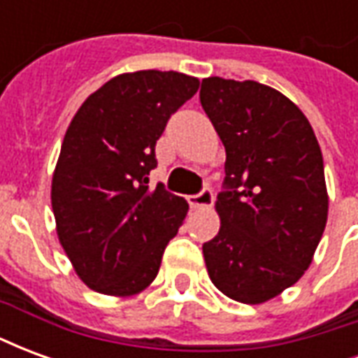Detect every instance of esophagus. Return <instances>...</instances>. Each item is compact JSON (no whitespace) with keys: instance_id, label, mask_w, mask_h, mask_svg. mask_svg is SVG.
I'll use <instances>...</instances> for the list:
<instances>
[{"instance_id":"1","label":"esophagus","mask_w":358,"mask_h":358,"mask_svg":"<svg viewBox=\"0 0 358 358\" xmlns=\"http://www.w3.org/2000/svg\"><path fill=\"white\" fill-rule=\"evenodd\" d=\"M213 192H210L209 187H205L203 192H199L197 195H189L187 197V203H189V207L192 209H207L213 205Z\"/></svg>"}]
</instances>
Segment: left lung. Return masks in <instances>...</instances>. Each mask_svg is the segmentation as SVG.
Segmentation results:
<instances>
[{
  "mask_svg": "<svg viewBox=\"0 0 358 358\" xmlns=\"http://www.w3.org/2000/svg\"><path fill=\"white\" fill-rule=\"evenodd\" d=\"M199 99L226 149L207 272L226 297L261 305L313 263L328 220L322 151L299 107L270 86L210 76Z\"/></svg>",
  "mask_w": 358,
  "mask_h": 358,
  "instance_id": "8db88e82",
  "label": "left lung"
}]
</instances>
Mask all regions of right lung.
<instances>
[{
  "label": "right lung",
  "instance_id": "right-lung-1",
  "mask_svg": "<svg viewBox=\"0 0 358 358\" xmlns=\"http://www.w3.org/2000/svg\"><path fill=\"white\" fill-rule=\"evenodd\" d=\"M199 80L174 71L118 74L82 103L66 128L51 207L59 243L90 289L130 297L155 280L187 215L184 197L151 189L155 143Z\"/></svg>",
  "mask_w": 358,
  "mask_h": 358
}]
</instances>
